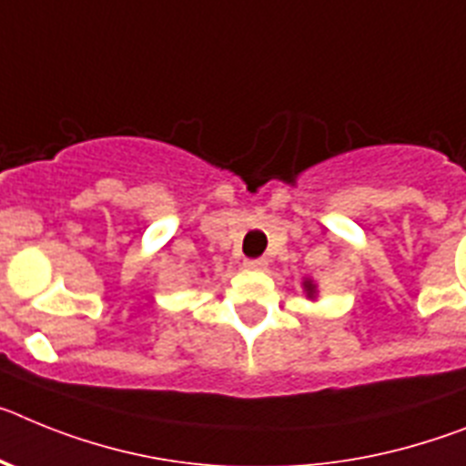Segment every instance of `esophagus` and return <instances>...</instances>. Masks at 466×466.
I'll return each instance as SVG.
<instances>
[{
    "instance_id": "1",
    "label": "esophagus",
    "mask_w": 466,
    "mask_h": 466,
    "mask_svg": "<svg viewBox=\"0 0 466 466\" xmlns=\"http://www.w3.org/2000/svg\"><path fill=\"white\" fill-rule=\"evenodd\" d=\"M244 267L246 269H253V272H262V269H267V260L265 258H258V260H246Z\"/></svg>"
}]
</instances>
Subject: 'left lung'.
<instances>
[{
    "instance_id": "1",
    "label": "left lung",
    "mask_w": 466,
    "mask_h": 466,
    "mask_svg": "<svg viewBox=\"0 0 466 466\" xmlns=\"http://www.w3.org/2000/svg\"><path fill=\"white\" fill-rule=\"evenodd\" d=\"M302 286H305V290H307V298H314V295H317V286H314V283H311L309 279H307V281L302 283Z\"/></svg>"
}]
</instances>
